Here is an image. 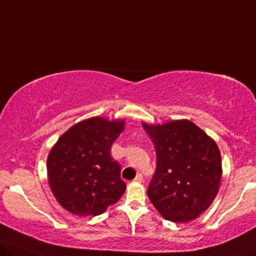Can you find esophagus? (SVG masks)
Instances as JSON below:
<instances>
[{
	"label": "esophagus",
	"instance_id": "34e87169",
	"mask_svg": "<svg viewBox=\"0 0 256 256\" xmlns=\"http://www.w3.org/2000/svg\"><path fill=\"white\" fill-rule=\"evenodd\" d=\"M134 180L136 182H142L144 180V177H142V174H136V178H134Z\"/></svg>",
	"mask_w": 256,
	"mask_h": 256
}]
</instances>
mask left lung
I'll list each match as a JSON object with an SVG mask.
<instances>
[{
    "label": "left lung",
    "mask_w": 256,
    "mask_h": 256,
    "mask_svg": "<svg viewBox=\"0 0 256 256\" xmlns=\"http://www.w3.org/2000/svg\"><path fill=\"white\" fill-rule=\"evenodd\" d=\"M156 152V170L147 190L166 220L185 223L207 210L218 192L222 162L212 138L190 120L144 124Z\"/></svg>",
    "instance_id": "obj_1"
}]
</instances>
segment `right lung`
Masks as SVG:
<instances>
[{"label": "right lung", "mask_w": 256, "mask_h": 256, "mask_svg": "<svg viewBox=\"0 0 256 256\" xmlns=\"http://www.w3.org/2000/svg\"><path fill=\"white\" fill-rule=\"evenodd\" d=\"M124 125L94 117L74 125L57 140L48 156V180L66 210L96 216L123 196L126 185L110 150Z\"/></svg>", "instance_id": "obj_1"}]
</instances>
